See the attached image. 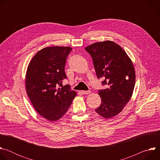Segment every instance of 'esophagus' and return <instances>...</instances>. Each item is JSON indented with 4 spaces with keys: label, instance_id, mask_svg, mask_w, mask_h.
<instances>
[{
    "label": "esophagus",
    "instance_id": "34e87169",
    "mask_svg": "<svg viewBox=\"0 0 160 160\" xmlns=\"http://www.w3.org/2000/svg\"><path fill=\"white\" fill-rule=\"evenodd\" d=\"M81 93L82 94H88L90 93V90H82Z\"/></svg>",
    "mask_w": 160,
    "mask_h": 160
}]
</instances>
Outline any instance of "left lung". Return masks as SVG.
I'll use <instances>...</instances> for the list:
<instances>
[{"instance_id": "obj_1", "label": "left lung", "mask_w": 160, "mask_h": 160, "mask_svg": "<svg viewBox=\"0 0 160 160\" xmlns=\"http://www.w3.org/2000/svg\"><path fill=\"white\" fill-rule=\"evenodd\" d=\"M93 60L98 79L108 88L99 90L101 104L95 111L104 118L120 113L130 99L135 82L133 63L125 51L114 42L106 40L88 45L85 49Z\"/></svg>"}]
</instances>
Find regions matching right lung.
<instances>
[{
  "mask_svg": "<svg viewBox=\"0 0 160 160\" xmlns=\"http://www.w3.org/2000/svg\"><path fill=\"white\" fill-rule=\"evenodd\" d=\"M72 50L70 47L43 48L33 56L27 68V95L38 113L49 121L60 119L77 95L69 85L62 84L66 78V59Z\"/></svg>",
  "mask_w": 160,
  "mask_h": 160,
  "instance_id": "right-lung-1",
  "label": "right lung"
}]
</instances>
